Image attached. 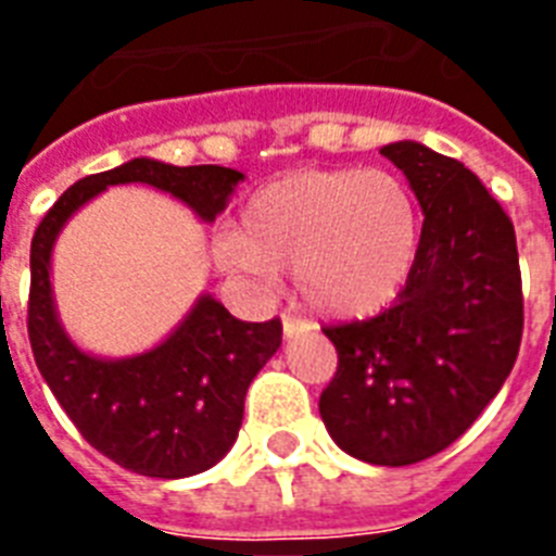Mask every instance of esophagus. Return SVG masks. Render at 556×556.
Returning <instances> with one entry per match:
<instances>
[{
	"label": "esophagus",
	"mask_w": 556,
	"mask_h": 556,
	"mask_svg": "<svg viewBox=\"0 0 556 556\" xmlns=\"http://www.w3.org/2000/svg\"><path fill=\"white\" fill-rule=\"evenodd\" d=\"M312 329L305 320H294V317H282V334H286V340H294L300 338V334H305V331Z\"/></svg>",
	"instance_id": "1"
}]
</instances>
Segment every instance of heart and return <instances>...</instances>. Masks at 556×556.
<instances>
[{"label": "heart", "instance_id": "obj_1", "mask_svg": "<svg viewBox=\"0 0 556 556\" xmlns=\"http://www.w3.org/2000/svg\"><path fill=\"white\" fill-rule=\"evenodd\" d=\"M421 251V210L389 169H300L244 201L236 233L213 244L218 270L251 288H274L294 270L314 312L364 320L392 305Z\"/></svg>", "mask_w": 556, "mask_h": 556}]
</instances>
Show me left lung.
I'll use <instances>...</instances> for the list:
<instances>
[{"instance_id":"obj_1","label":"left lung","mask_w":556,"mask_h":556,"mask_svg":"<svg viewBox=\"0 0 556 556\" xmlns=\"http://www.w3.org/2000/svg\"><path fill=\"white\" fill-rule=\"evenodd\" d=\"M421 204V251L395 305L326 329L338 375L320 415L343 453L404 467L450 447L514 369L522 340L517 233L456 159L418 141L380 147Z\"/></svg>"}]
</instances>
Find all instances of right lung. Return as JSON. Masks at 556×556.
<instances>
[{"mask_svg":"<svg viewBox=\"0 0 556 556\" xmlns=\"http://www.w3.org/2000/svg\"><path fill=\"white\" fill-rule=\"evenodd\" d=\"M242 181L244 173L218 164L132 159L68 187L34 233L28 338L39 375L83 439L132 473L185 479L227 456L242 427L248 387L282 343V323L236 320L216 296L199 294L155 346L126 357L94 355L68 338L56 312L54 244L68 218L109 187L150 185L210 225Z\"/></svg>","mask_w":556,"mask_h":556,"instance_id":"obj_1","label":"right lung"}]
</instances>
